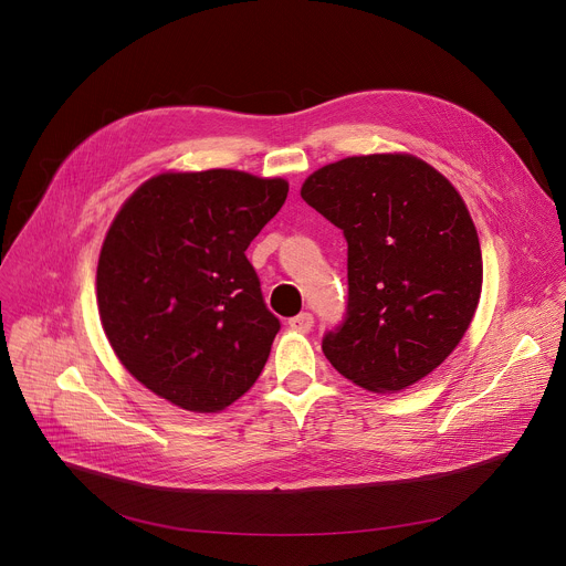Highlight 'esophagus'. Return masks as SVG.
I'll return each instance as SVG.
<instances>
[{
  "mask_svg": "<svg viewBox=\"0 0 566 566\" xmlns=\"http://www.w3.org/2000/svg\"><path fill=\"white\" fill-rule=\"evenodd\" d=\"M289 327H291L293 332L306 334V332H311V327H313V315H311L308 311H302V313H297L295 317L289 319Z\"/></svg>",
  "mask_w": 566,
  "mask_h": 566,
  "instance_id": "esophagus-1",
  "label": "esophagus"
}]
</instances>
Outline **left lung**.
<instances>
[{
  "label": "left lung",
  "mask_w": 566,
  "mask_h": 566,
  "mask_svg": "<svg viewBox=\"0 0 566 566\" xmlns=\"http://www.w3.org/2000/svg\"><path fill=\"white\" fill-rule=\"evenodd\" d=\"M300 195L347 239V313L322 338L327 360L382 394L434 371L470 327L483 277L452 184L417 156L369 154L319 168Z\"/></svg>",
  "instance_id": "obj_1"
}]
</instances>
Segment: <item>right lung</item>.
<instances>
[{"label": "right lung", "mask_w": 566, "mask_h": 566, "mask_svg": "<svg viewBox=\"0 0 566 566\" xmlns=\"http://www.w3.org/2000/svg\"><path fill=\"white\" fill-rule=\"evenodd\" d=\"M286 195L284 179L237 170L166 172L112 221L96 273L103 329L156 396L219 412L262 374L280 319L247 249Z\"/></svg>", "instance_id": "add662e5"}]
</instances>
